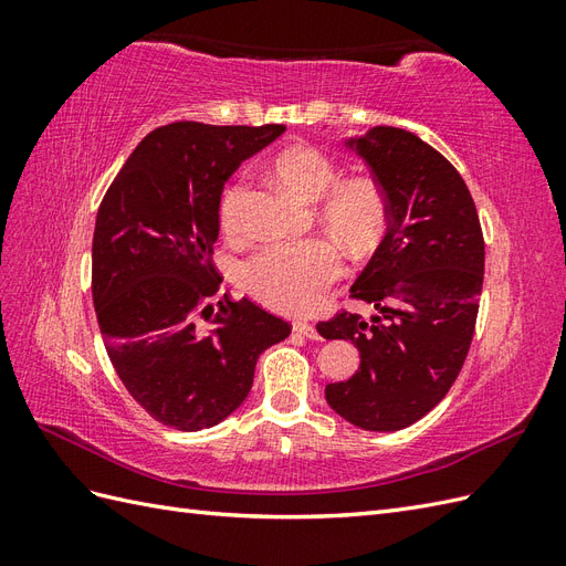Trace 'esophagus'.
I'll list each match as a JSON object with an SVG mask.
<instances>
[{
    "label": "esophagus",
    "instance_id": "esophagus-1",
    "mask_svg": "<svg viewBox=\"0 0 566 566\" xmlns=\"http://www.w3.org/2000/svg\"><path fill=\"white\" fill-rule=\"evenodd\" d=\"M293 331L300 333V335H304V337H310V339H321V335H318V331H316V325L310 323V321H295V323H293Z\"/></svg>",
    "mask_w": 566,
    "mask_h": 566
}]
</instances>
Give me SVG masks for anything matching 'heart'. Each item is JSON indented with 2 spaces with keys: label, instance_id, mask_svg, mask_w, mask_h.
I'll list each match as a JSON object with an SVG mask.
<instances>
[{
  "label": "heart",
  "instance_id": "b5f03b06",
  "mask_svg": "<svg viewBox=\"0 0 566 566\" xmlns=\"http://www.w3.org/2000/svg\"><path fill=\"white\" fill-rule=\"evenodd\" d=\"M273 172L290 191L318 200L323 227L349 252L364 254L378 245L389 221V202L373 177H347L337 182V165L314 146L285 148L273 160ZM248 198L250 181L245 177L231 184L221 198L219 219L229 235L243 233ZM342 269L339 250L325 238L273 243L241 266V285L273 310L304 314L323 302Z\"/></svg>",
  "mask_w": 566,
  "mask_h": 566
}]
</instances>
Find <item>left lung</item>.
Wrapping results in <instances>:
<instances>
[{"instance_id": "left-lung-1", "label": "left lung", "mask_w": 566, "mask_h": 566, "mask_svg": "<svg viewBox=\"0 0 566 566\" xmlns=\"http://www.w3.org/2000/svg\"><path fill=\"white\" fill-rule=\"evenodd\" d=\"M382 186L389 224L352 285L375 316L339 312L316 328L352 339L361 364L325 387L337 416L397 432L447 397L465 364L484 283V235L458 169L413 132L373 127L345 142Z\"/></svg>"}]
</instances>
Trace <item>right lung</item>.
<instances>
[{
	"instance_id": "add662e5",
	"label": "right lung",
	"mask_w": 566,
	"mask_h": 566,
	"mask_svg": "<svg viewBox=\"0 0 566 566\" xmlns=\"http://www.w3.org/2000/svg\"><path fill=\"white\" fill-rule=\"evenodd\" d=\"M283 125L172 123L134 148L96 214L92 295L111 364L150 418L198 432L245 401L256 358L290 323L219 295V202Z\"/></svg>"
}]
</instances>
